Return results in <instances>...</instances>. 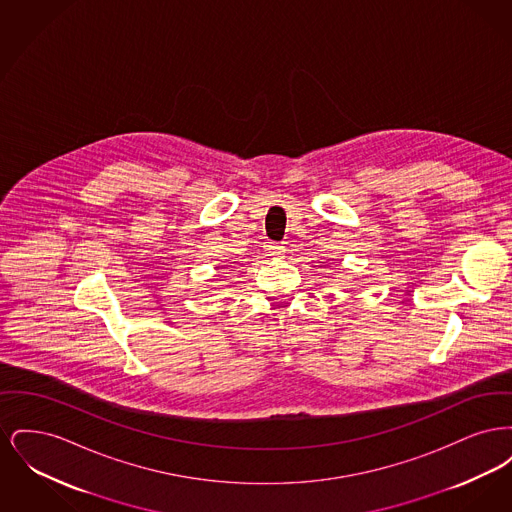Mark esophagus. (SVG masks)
Masks as SVG:
<instances>
[{
	"instance_id": "esophagus-1",
	"label": "esophagus",
	"mask_w": 512,
	"mask_h": 512,
	"mask_svg": "<svg viewBox=\"0 0 512 512\" xmlns=\"http://www.w3.org/2000/svg\"><path fill=\"white\" fill-rule=\"evenodd\" d=\"M284 253H286V247H284V245H272V255L284 257Z\"/></svg>"
}]
</instances>
